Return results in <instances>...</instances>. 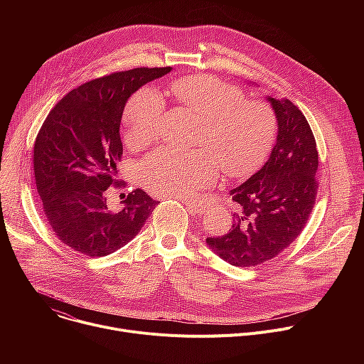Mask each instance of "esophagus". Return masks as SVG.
Segmentation results:
<instances>
[{"mask_svg":"<svg viewBox=\"0 0 364 364\" xmlns=\"http://www.w3.org/2000/svg\"><path fill=\"white\" fill-rule=\"evenodd\" d=\"M181 201L188 207V210H190L193 215L203 213V210H204V205H203L200 201H191V200H181Z\"/></svg>","mask_w":364,"mask_h":364,"instance_id":"34e87169","label":"esophagus"}]
</instances>
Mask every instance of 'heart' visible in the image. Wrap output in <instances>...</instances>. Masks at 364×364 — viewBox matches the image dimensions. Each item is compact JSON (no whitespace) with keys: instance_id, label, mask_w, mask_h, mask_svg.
Segmentation results:
<instances>
[{"instance_id":"heart-1","label":"heart","mask_w":364,"mask_h":364,"mask_svg":"<svg viewBox=\"0 0 364 364\" xmlns=\"http://www.w3.org/2000/svg\"><path fill=\"white\" fill-rule=\"evenodd\" d=\"M168 93L181 108L201 118L194 144L203 149L159 148L148 154L141 176L155 194L193 198L216 183L219 166L226 176L240 178L265 159L277 129L275 115L265 102L245 100L237 86L205 75L176 79ZM163 115L161 95L152 87L139 89L125 112L127 142L148 144L159 134Z\"/></svg>"}]
</instances>
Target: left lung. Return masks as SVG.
<instances>
[{"label":"left lung","mask_w":364,"mask_h":364,"mask_svg":"<svg viewBox=\"0 0 364 364\" xmlns=\"http://www.w3.org/2000/svg\"><path fill=\"white\" fill-rule=\"evenodd\" d=\"M278 122L269 160L230 191L232 229L205 242L226 262L250 268L275 257L302 232L316 204L318 152L304 114L288 99L268 96Z\"/></svg>","instance_id":"obj_1"}]
</instances>
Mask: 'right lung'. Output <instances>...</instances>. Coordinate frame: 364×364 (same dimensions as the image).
Segmentation results:
<instances>
[{"instance_id": "right-lung-1", "label": "right lung", "mask_w": 364, "mask_h": 364, "mask_svg": "<svg viewBox=\"0 0 364 364\" xmlns=\"http://www.w3.org/2000/svg\"><path fill=\"white\" fill-rule=\"evenodd\" d=\"M171 68H136L97 77L69 92L50 111L33 152L41 209L55 235L86 256L114 253L132 240L159 201L136 188L119 210L108 194L125 187L118 180L122 159L119 134L129 96Z\"/></svg>"}]
</instances>
